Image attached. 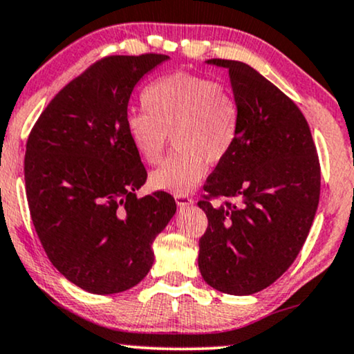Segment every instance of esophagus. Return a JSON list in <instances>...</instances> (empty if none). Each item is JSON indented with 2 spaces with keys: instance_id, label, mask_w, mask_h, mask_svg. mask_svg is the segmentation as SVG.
Wrapping results in <instances>:
<instances>
[{
  "instance_id": "1",
  "label": "esophagus",
  "mask_w": 354,
  "mask_h": 354,
  "mask_svg": "<svg viewBox=\"0 0 354 354\" xmlns=\"http://www.w3.org/2000/svg\"><path fill=\"white\" fill-rule=\"evenodd\" d=\"M176 203L177 206H180V208H185V206H190L194 203V200L188 195H176Z\"/></svg>"
}]
</instances>
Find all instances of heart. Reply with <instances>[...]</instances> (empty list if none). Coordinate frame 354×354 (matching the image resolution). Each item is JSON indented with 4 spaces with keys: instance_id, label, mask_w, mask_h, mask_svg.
<instances>
[{
    "instance_id": "obj_1",
    "label": "heart",
    "mask_w": 354,
    "mask_h": 354,
    "mask_svg": "<svg viewBox=\"0 0 354 354\" xmlns=\"http://www.w3.org/2000/svg\"><path fill=\"white\" fill-rule=\"evenodd\" d=\"M146 112L128 115L127 136L145 162L156 164L167 148L176 151L151 172L156 190L183 195L206 172V162H223L237 143L241 105L226 86L192 73H172L145 89Z\"/></svg>"
}]
</instances>
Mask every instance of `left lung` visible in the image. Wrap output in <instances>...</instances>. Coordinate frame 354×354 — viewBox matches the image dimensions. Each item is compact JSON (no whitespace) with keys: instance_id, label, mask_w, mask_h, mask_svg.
<instances>
[{"instance_id":"obj_1","label":"left lung","mask_w":354,"mask_h":354,"mask_svg":"<svg viewBox=\"0 0 354 354\" xmlns=\"http://www.w3.org/2000/svg\"><path fill=\"white\" fill-rule=\"evenodd\" d=\"M206 63L229 70L241 131L198 201L208 218L198 268L211 288L249 296L277 281L304 245L319 206V156L302 112L267 77L234 59Z\"/></svg>"}]
</instances>
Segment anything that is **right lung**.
<instances>
[{
    "mask_svg": "<svg viewBox=\"0 0 354 354\" xmlns=\"http://www.w3.org/2000/svg\"><path fill=\"white\" fill-rule=\"evenodd\" d=\"M167 55H113L63 87L32 128L24 177L30 218L53 267L93 295H115L153 267V242L177 205L136 198L146 169L127 136L128 100Z\"/></svg>",
    "mask_w": 354,
    "mask_h": 354,
    "instance_id": "right-lung-1",
    "label": "right lung"
}]
</instances>
